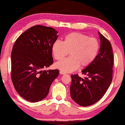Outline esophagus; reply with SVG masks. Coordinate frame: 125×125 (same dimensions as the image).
Wrapping results in <instances>:
<instances>
[{
	"label": "esophagus",
	"mask_w": 125,
	"mask_h": 125,
	"mask_svg": "<svg viewBox=\"0 0 125 125\" xmlns=\"http://www.w3.org/2000/svg\"><path fill=\"white\" fill-rule=\"evenodd\" d=\"M60 74H66V73H65V72H62V71H60Z\"/></svg>",
	"instance_id": "1"
}]
</instances>
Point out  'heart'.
I'll return each mask as SVG.
<instances>
[{"label":"heart","instance_id":"1","mask_svg":"<svg viewBox=\"0 0 125 125\" xmlns=\"http://www.w3.org/2000/svg\"><path fill=\"white\" fill-rule=\"evenodd\" d=\"M100 45L95 38H91L79 32H72L65 36L64 42L55 41L52 46L53 56L57 60H61L68 55V58L56 63V68L65 73L89 66L98 54Z\"/></svg>","mask_w":125,"mask_h":125}]
</instances>
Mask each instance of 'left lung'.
<instances>
[{
    "label": "left lung",
    "instance_id": "1",
    "mask_svg": "<svg viewBox=\"0 0 125 125\" xmlns=\"http://www.w3.org/2000/svg\"><path fill=\"white\" fill-rule=\"evenodd\" d=\"M101 46L99 53L89 66L82 71L84 78L72 75L70 87L73 100L79 105H91L102 99L112 81L113 53L111 43L99 32Z\"/></svg>",
    "mask_w": 125,
    "mask_h": 125
}]
</instances>
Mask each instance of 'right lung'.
Listing matches in <instances>:
<instances>
[{"label":"right lung","mask_w":125,"mask_h":125,"mask_svg":"<svg viewBox=\"0 0 125 125\" xmlns=\"http://www.w3.org/2000/svg\"><path fill=\"white\" fill-rule=\"evenodd\" d=\"M55 29L35 25L23 32L11 52V79L17 93L30 102L46 97L58 69L43 70L53 64L52 46L58 37Z\"/></svg>","instance_id":"obj_1"}]
</instances>
